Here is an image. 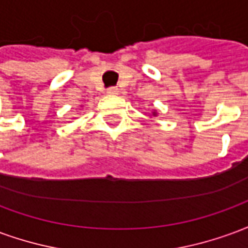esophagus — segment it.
Returning a JSON list of instances; mask_svg holds the SVG:
<instances>
[{"label":"esophagus","mask_w":248,"mask_h":248,"mask_svg":"<svg viewBox=\"0 0 248 248\" xmlns=\"http://www.w3.org/2000/svg\"><path fill=\"white\" fill-rule=\"evenodd\" d=\"M106 93L110 94V95H114V94H118V89H117V87H108V90H106Z\"/></svg>","instance_id":"obj_1"}]
</instances>
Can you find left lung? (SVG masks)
Listing matches in <instances>:
<instances>
[{
    "label": "left lung",
    "mask_w": 248,
    "mask_h": 248,
    "mask_svg": "<svg viewBox=\"0 0 248 248\" xmlns=\"http://www.w3.org/2000/svg\"><path fill=\"white\" fill-rule=\"evenodd\" d=\"M151 113H153V115H154V117H156V114H158V113H156V110H153Z\"/></svg>",
    "instance_id": "left-lung-1"
}]
</instances>
